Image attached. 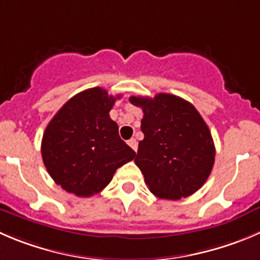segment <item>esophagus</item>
I'll return each mask as SVG.
<instances>
[{"label": "esophagus", "mask_w": 260, "mask_h": 260, "mask_svg": "<svg viewBox=\"0 0 260 260\" xmlns=\"http://www.w3.org/2000/svg\"><path fill=\"white\" fill-rule=\"evenodd\" d=\"M128 145H129L131 147L133 148V150L137 151V148H138V143H137V141L135 140V138H131V140L128 141Z\"/></svg>", "instance_id": "1"}]
</instances>
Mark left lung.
Returning a JSON list of instances; mask_svg holds the SVG:
<instances>
[{
  "label": "left lung",
  "instance_id": "obj_1",
  "mask_svg": "<svg viewBox=\"0 0 260 260\" xmlns=\"http://www.w3.org/2000/svg\"><path fill=\"white\" fill-rule=\"evenodd\" d=\"M129 102L143 112L145 137L135 162L151 193L170 201L196 193L210 176L216 153L210 128L198 110L171 94L131 96Z\"/></svg>",
  "mask_w": 260,
  "mask_h": 260
}]
</instances>
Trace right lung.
<instances>
[{
  "label": "right lung",
  "mask_w": 260,
  "mask_h": 260,
  "mask_svg": "<svg viewBox=\"0 0 260 260\" xmlns=\"http://www.w3.org/2000/svg\"><path fill=\"white\" fill-rule=\"evenodd\" d=\"M120 95L102 87L79 92L63 105L47 125L42 157L55 184L77 197L102 191L115 170L136 152L119 137L109 112Z\"/></svg>",
  "instance_id": "obj_1"
}]
</instances>
